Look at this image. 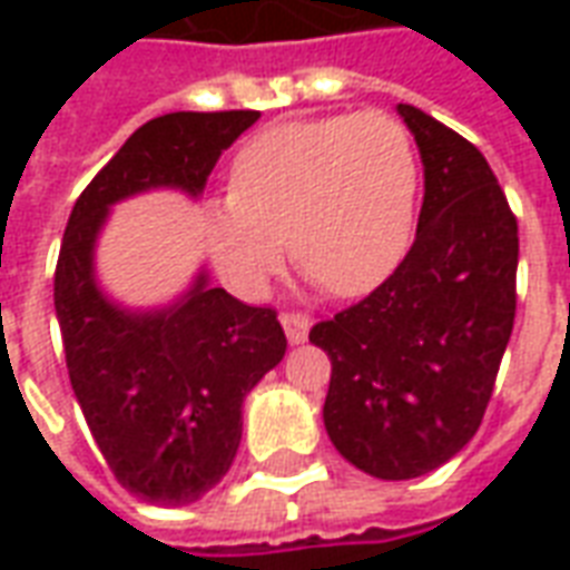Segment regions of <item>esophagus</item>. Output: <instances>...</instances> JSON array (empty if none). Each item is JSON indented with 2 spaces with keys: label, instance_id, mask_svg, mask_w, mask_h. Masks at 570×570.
I'll list each match as a JSON object with an SVG mask.
<instances>
[{
  "label": "esophagus",
  "instance_id": "34e87169",
  "mask_svg": "<svg viewBox=\"0 0 570 570\" xmlns=\"http://www.w3.org/2000/svg\"><path fill=\"white\" fill-rule=\"evenodd\" d=\"M281 323H284V333L293 345H298V342H305V338H308L311 323L302 311H284V314H281Z\"/></svg>",
  "mask_w": 570,
  "mask_h": 570
}]
</instances>
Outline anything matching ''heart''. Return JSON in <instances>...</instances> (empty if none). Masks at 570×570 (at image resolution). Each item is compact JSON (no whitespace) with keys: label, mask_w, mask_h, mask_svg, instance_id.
Wrapping results in <instances>:
<instances>
[{"label":"heart","mask_w":570,"mask_h":570,"mask_svg":"<svg viewBox=\"0 0 570 570\" xmlns=\"http://www.w3.org/2000/svg\"><path fill=\"white\" fill-rule=\"evenodd\" d=\"M228 186V198L204 207V240L228 284L256 293L286 235L314 284L363 296L406 256L419 155L406 125L382 109L284 121L240 146Z\"/></svg>","instance_id":"1"}]
</instances>
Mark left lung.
Wrapping results in <instances>:
<instances>
[{
    "label": "left lung",
    "instance_id": "1",
    "mask_svg": "<svg viewBox=\"0 0 570 570\" xmlns=\"http://www.w3.org/2000/svg\"><path fill=\"white\" fill-rule=\"evenodd\" d=\"M424 161V204L394 274L314 323L333 363L323 424L379 479H415L473 440L515 321L519 225L485 155L400 104Z\"/></svg>",
    "mask_w": 570,
    "mask_h": 570
}]
</instances>
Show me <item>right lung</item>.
<instances>
[{
	"label": "right lung",
	"instance_id": "obj_1",
	"mask_svg": "<svg viewBox=\"0 0 570 570\" xmlns=\"http://www.w3.org/2000/svg\"><path fill=\"white\" fill-rule=\"evenodd\" d=\"M253 109L146 121L69 213L55 272L67 370L94 442L142 501L183 507L219 482L240 445V406L286 351L277 311L244 305L198 274L174 308L130 314L94 284V240L109 204L142 188L198 195Z\"/></svg>",
	"mask_w": 570,
	"mask_h": 570
}]
</instances>
